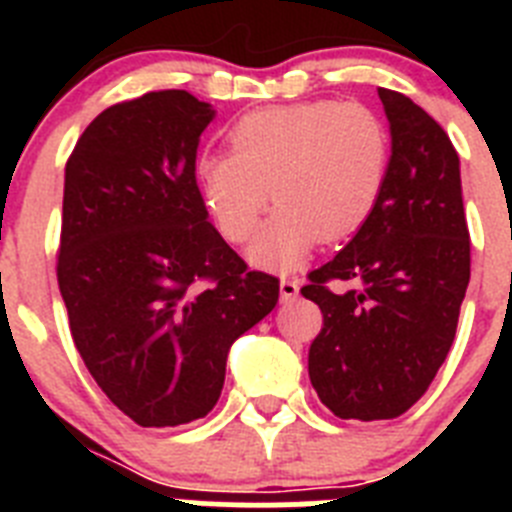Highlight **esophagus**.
<instances>
[{"label": "esophagus", "instance_id": "34e87169", "mask_svg": "<svg viewBox=\"0 0 512 512\" xmlns=\"http://www.w3.org/2000/svg\"><path fill=\"white\" fill-rule=\"evenodd\" d=\"M279 295H282V302L297 300V295H300V282L284 277L282 282H279Z\"/></svg>", "mask_w": 512, "mask_h": 512}]
</instances>
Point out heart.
<instances>
[{
  "label": "heart",
  "mask_w": 512,
  "mask_h": 512,
  "mask_svg": "<svg viewBox=\"0 0 512 512\" xmlns=\"http://www.w3.org/2000/svg\"><path fill=\"white\" fill-rule=\"evenodd\" d=\"M230 153L197 161L202 197L225 241H248L277 207L251 261L289 269L320 243L359 233L390 179L392 138L382 117L359 102L312 99L253 110L228 133Z\"/></svg>",
  "instance_id": "heart-1"
}]
</instances>
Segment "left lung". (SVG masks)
<instances>
[{
  "instance_id": "left-lung-1",
  "label": "left lung",
  "mask_w": 512,
  "mask_h": 512,
  "mask_svg": "<svg viewBox=\"0 0 512 512\" xmlns=\"http://www.w3.org/2000/svg\"><path fill=\"white\" fill-rule=\"evenodd\" d=\"M392 133L390 179L374 215L302 297L323 312L307 372L343 420H390L431 387L456 336L469 284L459 156L410 97L379 89Z\"/></svg>"
}]
</instances>
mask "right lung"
I'll list each match as a JSON object with an SVG mask.
<instances>
[{"label":"right lung","instance_id":"add662e5","mask_svg":"<svg viewBox=\"0 0 512 512\" xmlns=\"http://www.w3.org/2000/svg\"><path fill=\"white\" fill-rule=\"evenodd\" d=\"M212 110L184 89L99 112L63 184L58 287L99 390L143 428L205 418L230 343L266 318L279 279L207 223L194 161Z\"/></svg>","mask_w":512,"mask_h":512}]
</instances>
